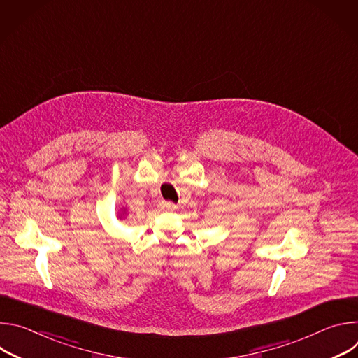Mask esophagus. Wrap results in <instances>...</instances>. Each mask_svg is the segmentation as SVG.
<instances>
[{
    "label": "esophagus",
    "instance_id": "obj_1",
    "mask_svg": "<svg viewBox=\"0 0 358 358\" xmlns=\"http://www.w3.org/2000/svg\"><path fill=\"white\" fill-rule=\"evenodd\" d=\"M160 208H162V210H166V211H170V210H174V208H176V206H174L173 202L163 201V202L160 203Z\"/></svg>",
    "mask_w": 358,
    "mask_h": 358
}]
</instances>
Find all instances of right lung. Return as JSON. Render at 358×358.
Segmentation results:
<instances>
[{
    "instance_id": "right-lung-1",
    "label": "right lung",
    "mask_w": 358,
    "mask_h": 358,
    "mask_svg": "<svg viewBox=\"0 0 358 358\" xmlns=\"http://www.w3.org/2000/svg\"><path fill=\"white\" fill-rule=\"evenodd\" d=\"M119 220H126V217H127V210L126 208H122V213H119Z\"/></svg>"
}]
</instances>
